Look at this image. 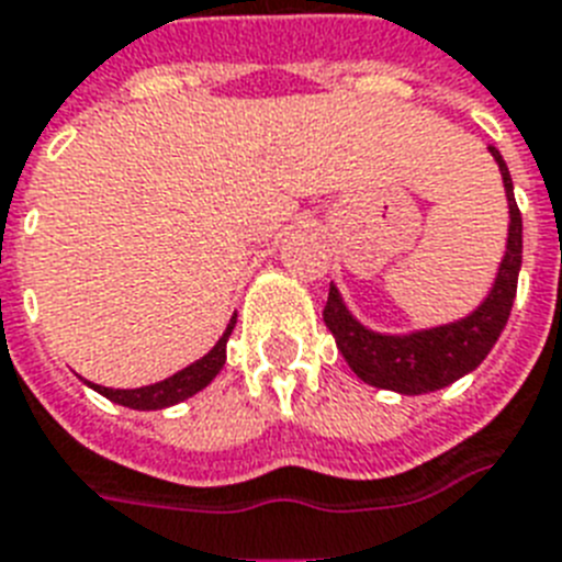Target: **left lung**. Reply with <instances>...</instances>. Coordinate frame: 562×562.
Instances as JSON below:
<instances>
[{
	"mask_svg": "<svg viewBox=\"0 0 562 562\" xmlns=\"http://www.w3.org/2000/svg\"><path fill=\"white\" fill-rule=\"evenodd\" d=\"M488 151L503 175L505 201H508V240H505L497 278L474 313L451 324L428 327V330L391 336V333H375L364 327L347 310L338 286L330 284L324 324L330 327L338 350L361 382L382 387V391H396L402 396L442 391L480 368L482 359L491 353V347L497 345L499 333L505 330L508 315H512L514 295H517V278L522 267V217L514 201V183L503 155L494 146H488Z\"/></svg>",
	"mask_w": 562,
	"mask_h": 562,
	"instance_id": "1",
	"label": "left lung"
}]
</instances>
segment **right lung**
<instances>
[{"label": "right lung", "mask_w": 562, "mask_h": 562, "mask_svg": "<svg viewBox=\"0 0 562 562\" xmlns=\"http://www.w3.org/2000/svg\"><path fill=\"white\" fill-rule=\"evenodd\" d=\"M235 318L238 315H232L229 324H226L224 336L217 338V345L209 350L203 359L192 361L189 368L178 370L175 375L164 379V382L146 384V387H134V391H114V387H103V384L86 382L91 391H97L100 396L111 398L114 405L132 407V411H164V407L178 405L183 398L194 396V393H201L217 373L226 364V341H229L232 330H235Z\"/></svg>", "instance_id": "obj_1"}]
</instances>
